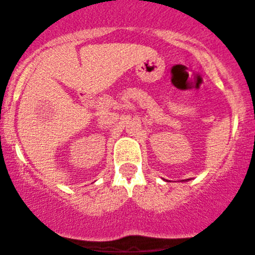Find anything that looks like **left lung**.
I'll use <instances>...</instances> for the list:
<instances>
[{
    "instance_id": "1",
    "label": "left lung",
    "mask_w": 255,
    "mask_h": 255,
    "mask_svg": "<svg viewBox=\"0 0 255 255\" xmlns=\"http://www.w3.org/2000/svg\"><path fill=\"white\" fill-rule=\"evenodd\" d=\"M187 180H191V178H187ZM187 180H183V181H187Z\"/></svg>"
}]
</instances>
